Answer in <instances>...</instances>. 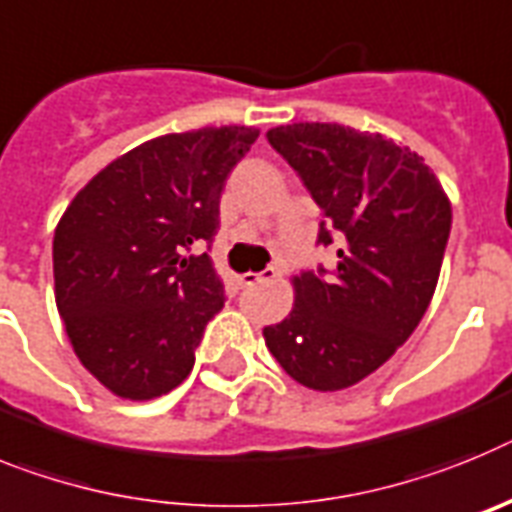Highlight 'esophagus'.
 <instances>
[{"mask_svg":"<svg viewBox=\"0 0 512 512\" xmlns=\"http://www.w3.org/2000/svg\"><path fill=\"white\" fill-rule=\"evenodd\" d=\"M273 278H278V268H265L262 273H244L242 283L244 286H257V283L273 281Z\"/></svg>","mask_w":512,"mask_h":512,"instance_id":"34e87169","label":"esophagus"}]
</instances>
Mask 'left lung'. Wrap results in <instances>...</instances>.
Masks as SVG:
<instances>
[{
	"mask_svg": "<svg viewBox=\"0 0 512 512\" xmlns=\"http://www.w3.org/2000/svg\"><path fill=\"white\" fill-rule=\"evenodd\" d=\"M268 141L322 208L332 275L293 278V309L262 337L293 381L340 391L384 366L433 299L451 234V201L425 159L381 133L291 123Z\"/></svg>",
	"mask_w": 512,
	"mask_h": 512,
	"instance_id": "left-lung-1",
	"label": "left lung"
}]
</instances>
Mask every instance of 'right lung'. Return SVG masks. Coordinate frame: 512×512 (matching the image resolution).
Returning a JSON list of instances; mask_svg holds the SVG:
<instances>
[{
	"instance_id": "obj_1",
	"label": "right lung",
	"mask_w": 512,
	"mask_h": 512,
	"mask_svg": "<svg viewBox=\"0 0 512 512\" xmlns=\"http://www.w3.org/2000/svg\"><path fill=\"white\" fill-rule=\"evenodd\" d=\"M252 126L144 141L97 172L53 234L56 306L79 363L115 397L146 402L188 379L224 286L208 252Z\"/></svg>"
}]
</instances>
